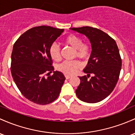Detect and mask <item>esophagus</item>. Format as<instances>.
Returning a JSON list of instances; mask_svg holds the SVG:
<instances>
[{
    "mask_svg": "<svg viewBox=\"0 0 135 135\" xmlns=\"http://www.w3.org/2000/svg\"><path fill=\"white\" fill-rule=\"evenodd\" d=\"M65 78H66V79H70V78H71V75H66V74H65Z\"/></svg>",
    "mask_w": 135,
    "mask_h": 135,
    "instance_id": "esophagus-1",
    "label": "esophagus"
}]
</instances>
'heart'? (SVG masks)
Wrapping results in <instances>:
<instances>
[{
  "instance_id": "obj_1",
  "label": "heart",
  "mask_w": 135,
  "mask_h": 135,
  "mask_svg": "<svg viewBox=\"0 0 135 135\" xmlns=\"http://www.w3.org/2000/svg\"><path fill=\"white\" fill-rule=\"evenodd\" d=\"M65 45L70 46L75 49L74 56L80 59L86 60L89 57L91 48L88 44L83 43V39L81 37L74 34L67 36L63 40ZM49 54L51 58L54 61H59L61 58V51L59 46L53 44L49 49ZM79 61H65L58 66V70L65 74H74L81 67Z\"/></svg>"
}]
</instances>
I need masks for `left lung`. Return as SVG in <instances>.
I'll list each match as a JSON object with an SVG mask.
<instances>
[{"instance_id": "1", "label": "left lung", "mask_w": 135, "mask_h": 135, "mask_svg": "<svg viewBox=\"0 0 135 135\" xmlns=\"http://www.w3.org/2000/svg\"><path fill=\"white\" fill-rule=\"evenodd\" d=\"M70 29L85 35L92 49L83 70L88 74L79 77L81 83L75 93L82 101L98 103L113 91L119 78L122 60L117 45L112 37L97 28L86 26ZM90 74L93 76L88 80Z\"/></svg>"}]
</instances>
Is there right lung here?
Here are the masks:
<instances>
[{"instance_id": "1", "label": "right lung", "mask_w": 135, "mask_h": 135, "mask_svg": "<svg viewBox=\"0 0 135 135\" xmlns=\"http://www.w3.org/2000/svg\"><path fill=\"white\" fill-rule=\"evenodd\" d=\"M64 31L50 26H38L18 38L11 54V75L22 94L40 105L51 103L58 97L65 78L54 71L50 47ZM53 71L52 76L45 75Z\"/></svg>"}]
</instances>
